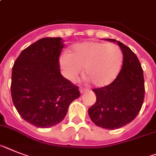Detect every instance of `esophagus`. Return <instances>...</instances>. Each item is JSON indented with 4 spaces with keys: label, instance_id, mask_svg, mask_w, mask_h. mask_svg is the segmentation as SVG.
I'll return each instance as SVG.
<instances>
[{
    "label": "esophagus",
    "instance_id": "obj_1",
    "mask_svg": "<svg viewBox=\"0 0 156 156\" xmlns=\"http://www.w3.org/2000/svg\"><path fill=\"white\" fill-rule=\"evenodd\" d=\"M79 90H80L81 94H83V93L88 91V89H84V88H82V87H81V88L79 89Z\"/></svg>",
    "mask_w": 156,
    "mask_h": 156
}]
</instances>
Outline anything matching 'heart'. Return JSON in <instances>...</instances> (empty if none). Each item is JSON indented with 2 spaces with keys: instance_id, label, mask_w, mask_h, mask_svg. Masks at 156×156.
<instances>
[{
  "instance_id": "obj_1",
  "label": "heart",
  "mask_w": 156,
  "mask_h": 156,
  "mask_svg": "<svg viewBox=\"0 0 156 156\" xmlns=\"http://www.w3.org/2000/svg\"><path fill=\"white\" fill-rule=\"evenodd\" d=\"M122 62L123 53L118 45L97 41L74 44L70 53L63 52L58 59L62 74L68 80H77L84 67L85 74L97 87L112 83Z\"/></svg>"
}]
</instances>
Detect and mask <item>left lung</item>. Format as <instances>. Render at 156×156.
Instances as JSON below:
<instances>
[{
	"label": "left lung",
	"instance_id": "8db88e82",
	"mask_svg": "<svg viewBox=\"0 0 156 156\" xmlns=\"http://www.w3.org/2000/svg\"><path fill=\"white\" fill-rule=\"evenodd\" d=\"M105 40L120 48L124 56L122 67L111 84L93 90L97 101L88 113L97 126L112 130L128 125L138 115L144 98V79L136 54L118 40Z\"/></svg>",
	"mask_w": 156,
	"mask_h": 156
}]
</instances>
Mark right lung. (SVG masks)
<instances>
[{"label": "right lung", "instance_id": "obj_1", "mask_svg": "<svg viewBox=\"0 0 156 156\" xmlns=\"http://www.w3.org/2000/svg\"><path fill=\"white\" fill-rule=\"evenodd\" d=\"M61 37L40 39L20 54L12 66L11 94L22 118L38 128H50L66 116L80 97L78 86L60 73Z\"/></svg>", "mask_w": 156, "mask_h": 156}]
</instances>
